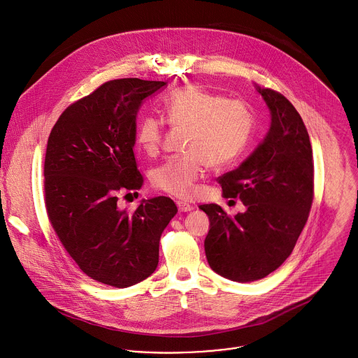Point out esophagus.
Listing matches in <instances>:
<instances>
[{
    "instance_id": "1",
    "label": "esophagus",
    "mask_w": 358,
    "mask_h": 358,
    "mask_svg": "<svg viewBox=\"0 0 358 358\" xmlns=\"http://www.w3.org/2000/svg\"><path fill=\"white\" fill-rule=\"evenodd\" d=\"M177 207H178V211H180V213H188V211L194 210L192 206H189V203L182 202V201H177Z\"/></svg>"
}]
</instances>
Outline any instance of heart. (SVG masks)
Listing matches in <instances>:
<instances>
[{
  "label": "heart",
  "mask_w": 358,
  "mask_h": 358,
  "mask_svg": "<svg viewBox=\"0 0 358 358\" xmlns=\"http://www.w3.org/2000/svg\"><path fill=\"white\" fill-rule=\"evenodd\" d=\"M160 106L169 124L187 127V152L159 166L152 173V184L170 195L189 198L208 164L222 167L242 155L252 133L253 116L243 101L225 99L195 85L173 90L160 101ZM164 120L151 115L140 119L136 143L145 155H159Z\"/></svg>",
  "instance_id": "b5f03b06"
}]
</instances>
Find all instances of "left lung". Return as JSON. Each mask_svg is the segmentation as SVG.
<instances>
[{
    "label": "left lung",
    "mask_w": 358,
    "mask_h": 358,
    "mask_svg": "<svg viewBox=\"0 0 358 358\" xmlns=\"http://www.w3.org/2000/svg\"><path fill=\"white\" fill-rule=\"evenodd\" d=\"M257 89L271 110L269 133L217 180L224 196L242 199L246 210L231 217L217 203L199 206L210 218L203 246L211 269L241 283L266 278L287 259L315 195L313 151L300 115L282 93Z\"/></svg>",
    "instance_id": "left-lung-1"
}]
</instances>
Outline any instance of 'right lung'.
Here are the masks:
<instances>
[{
  "label": "right lung",
  "instance_id": "right-lung-1",
  "mask_svg": "<svg viewBox=\"0 0 358 358\" xmlns=\"http://www.w3.org/2000/svg\"><path fill=\"white\" fill-rule=\"evenodd\" d=\"M166 82L115 79L76 100L50 130L43 164L45 208L61 243L96 282L129 287L159 265V243L177 214L169 196L144 199L136 211L119 194L140 189L134 159L141 101Z\"/></svg>",
  "mask_w": 358,
  "mask_h": 358
}]
</instances>
